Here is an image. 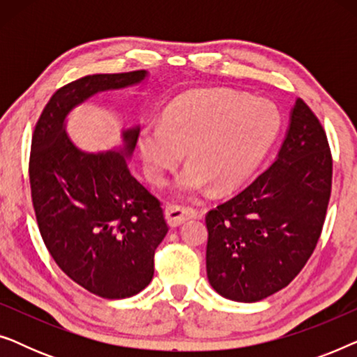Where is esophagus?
I'll list each match as a JSON object with an SVG mask.
<instances>
[{"mask_svg":"<svg viewBox=\"0 0 357 357\" xmlns=\"http://www.w3.org/2000/svg\"><path fill=\"white\" fill-rule=\"evenodd\" d=\"M165 216H167V222L172 227H177L180 224L188 221V219L198 216V209L193 206H185V204H167L165 208Z\"/></svg>","mask_w":357,"mask_h":357,"instance_id":"1","label":"esophagus"}]
</instances>
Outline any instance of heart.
Segmentation results:
<instances>
[{
  "mask_svg": "<svg viewBox=\"0 0 357 357\" xmlns=\"http://www.w3.org/2000/svg\"><path fill=\"white\" fill-rule=\"evenodd\" d=\"M280 130L270 102L229 91H193L165 107L160 126H146L139 153L153 183L162 185L187 151L190 165L177 190L193 195L208 183L226 192L250 177Z\"/></svg>",
  "mask_w": 357,
  "mask_h": 357,
  "instance_id": "1",
  "label": "heart"
}]
</instances>
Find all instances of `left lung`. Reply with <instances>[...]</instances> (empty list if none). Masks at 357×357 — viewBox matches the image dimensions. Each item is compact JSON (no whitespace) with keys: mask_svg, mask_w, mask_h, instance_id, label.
Returning a JSON list of instances; mask_svg holds the SVG:
<instances>
[{"mask_svg":"<svg viewBox=\"0 0 357 357\" xmlns=\"http://www.w3.org/2000/svg\"><path fill=\"white\" fill-rule=\"evenodd\" d=\"M331 177L324 126L297 99L273 164L206 213V273L214 291L231 301L257 302L289 284L320 238Z\"/></svg>","mask_w":357,"mask_h":357,"instance_id":"1","label":"left lung"}]
</instances>
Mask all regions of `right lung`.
Segmentation results:
<instances>
[{
	"label": "right lung",
	"instance_id": "right-lung-1",
	"mask_svg": "<svg viewBox=\"0 0 357 357\" xmlns=\"http://www.w3.org/2000/svg\"><path fill=\"white\" fill-rule=\"evenodd\" d=\"M144 77V70L91 75L60 87L32 135L29 180L43 243L65 275L104 299H125L149 284L169 226L159 199L125 162L139 130L125 131L123 153L87 154L68 139L65 119L97 92Z\"/></svg>",
	"mask_w": 357,
	"mask_h": 357
}]
</instances>
